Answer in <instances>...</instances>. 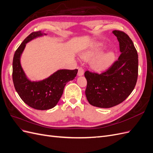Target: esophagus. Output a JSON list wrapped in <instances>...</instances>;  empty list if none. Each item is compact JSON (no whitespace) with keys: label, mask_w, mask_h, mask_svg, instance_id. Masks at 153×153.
Wrapping results in <instances>:
<instances>
[{"label":"esophagus","mask_w":153,"mask_h":153,"mask_svg":"<svg viewBox=\"0 0 153 153\" xmlns=\"http://www.w3.org/2000/svg\"><path fill=\"white\" fill-rule=\"evenodd\" d=\"M84 75V69H83L82 68H78V76H82Z\"/></svg>","instance_id":"obj_1"}]
</instances>
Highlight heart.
<instances>
[{"instance_id": "obj_1", "label": "heart", "mask_w": 153, "mask_h": 153, "mask_svg": "<svg viewBox=\"0 0 153 153\" xmlns=\"http://www.w3.org/2000/svg\"><path fill=\"white\" fill-rule=\"evenodd\" d=\"M102 46L101 43H98L94 47L87 50L82 54V58L85 60H90L95 57L99 52L100 47ZM114 58V53L112 51L101 53L91 62V67L95 69H100L107 66L112 60Z\"/></svg>"}]
</instances>
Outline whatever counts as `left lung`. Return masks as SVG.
Returning <instances> with one entry per match:
<instances>
[{
	"label": "left lung",
	"instance_id": "left-lung-1",
	"mask_svg": "<svg viewBox=\"0 0 153 153\" xmlns=\"http://www.w3.org/2000/svg\"><path fill=\"white\" fill-rule=\"evenodd\" d=\"M121 55L105 71L85 72L87 82L85 96L89 103L108 108L126 100L135 87L138 77V54L132 40L124 32L114 30Z\"/></svg>",
	"mask_w": 153,
	"mask_h": 153
}]
</instances>
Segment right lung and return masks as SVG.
<instances>
[{
  "mask_svg": "<svg viewBox=\"0 0 153 153\" xmlns=\"http://www.w3.org/2000/svg\"><path fill=\"white\" fill-rule=\"evenodd\" d=\"M47 35L34 32L23 41L16 50L13 61V81L17 93L24 103L36 110H48L56 106L64 88L76 76L78 69H59L43 80L32 81L23 69L20 59L26 44L36 38Z\"/></svg>",
  "mask_w": 153,
  "mask_h": 153,
  "instance_id": "add662e5",
  "label": "right lung"
}]
</instances>
